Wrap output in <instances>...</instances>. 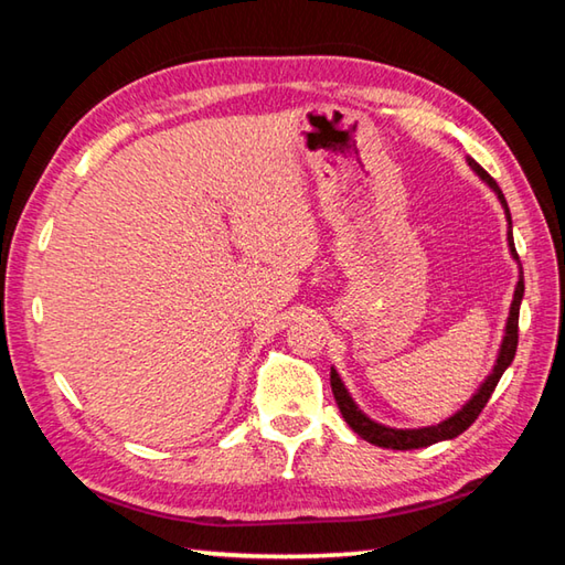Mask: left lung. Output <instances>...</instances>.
Listing matches in <instances>:
<instances>
[{"label":"left lung","instance_id":"1","mask_svg":"<svg viewBox=\"0 0 565 565\" xmlns=\"http://www.w3.org/2000/svg\"><path fill=\"white\" fill-rule=\"evenodd\" d=\"M469 168L477 172L479 180L487 184V188L497 194L501 207H504L507 214V242H509V252L514 259L519 262V254L514 247V232H511V214H509V204L504 200V194H501L497 180L489 175V172L475 162L471 158H467ZM521 299H524V271H521L519 266V281H516V289H514V301H511V309H509V318H507V328H504V338H501V345H499V353H497V363L491 367V373L484 377V383L477 387V393L471 395L465 405H461L452 417L443 419V423L437 425H429V427H415V429H397V427H387L383 423H375L373 417H367L361 407L355 405V399L348 393L345 383L341 381V375H338L335 367H331V387H333V397L338 403V409H341L343 419L348 423V427L353 429L358 437H363L365 443L377 445V447H385V449H419V447H429L435 443H445V439H455L457 435L465 433V429L475 423L479 417L481 409L489 403L491 393H494V387L499 383V377L504 375L507 367L511 365L516 355V345H519V309H521Z\"/></svg>","mask_w":565,"mask_h":565}]
</instances>
